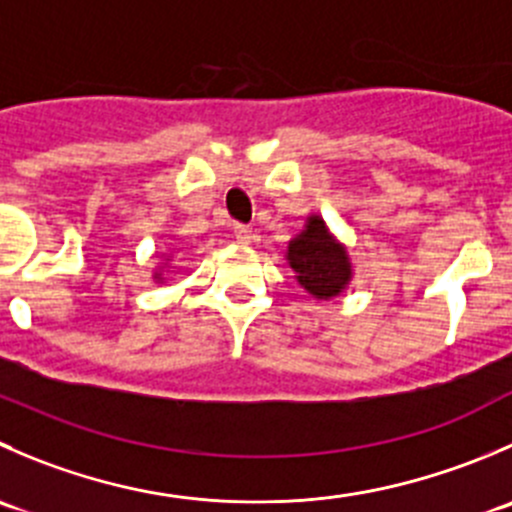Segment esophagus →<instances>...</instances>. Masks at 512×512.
<instances>
[{
    "instance_id": "1",
    "label": "esophagus",
    "mask_w": 512,
    "mask_h": 512,
    "mask_svg": "<svg viewBox=\"0 0 512 512\" xmlns=\"http://www.w3.org/2000/svg\"><path fill=\"white\" fill-rule=\"evenodd\" d=\"M235 240L242 242V245H247V242L252 240V227H247V225H235Z\"/></svg>"
}]
</instances>
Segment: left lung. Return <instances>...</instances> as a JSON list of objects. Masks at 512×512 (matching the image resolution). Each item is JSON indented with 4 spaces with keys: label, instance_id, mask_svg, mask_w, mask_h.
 Returning <instances> with one entry per match:
<instances>
[{
    "label": "left lung",
    "instance_id": "left-lung-1",
    "mask_svg": "<svg viewBox=\"0 0 512 512\" xmlns=\"http://www.w3.org/2000/svg\"><path fill=\"white\" fill-rule=\"evenodd\" d=\"M287 262L295 270L297 282L317 300H332L352 280V262L345 245L327 230L325 220L307 217V225L287 245Z\"/></svg>",
    "mask_w": 512,
    "mask_h": 512
}]
</instances>
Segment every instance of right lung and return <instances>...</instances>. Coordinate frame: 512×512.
Segmentation results:
<instances>
[{
  "instance_id": "right-lung-1",
  "label": "right lung",
  "mask_w": 512,
  "mask_h": 512,
  "mask_svg": "<svg viewBox=\"0 0 512 512\" xmlns=\"http://www.w3.org/2000/svg\"><path fill=\"white\" fill-rule=\"evenodd\" d=\"M157 277H160V272H157Z\"/></svg>"
}]
</instances>
